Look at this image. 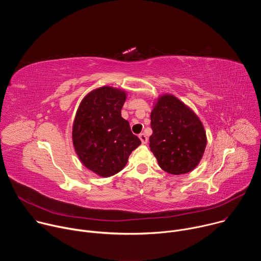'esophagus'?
I'll use <instances>...</instances> for the list:
<instances>
[{
	"instance_id": "1",
	"label": "esophagus",
	"mask_w": 261,
	"mask_h": 261,
	"mask_svg": "<svg viewBox=\"0 0 261 261\" xmlns=\"http://www.w3.org/2000/svg\"><path fill=\"white\" fill-rule=\"evenodd\" d=\"M139 138H140V140H141V142H142L143 144H145V143L147 142V136H146L144 133H140V134H139Z\"/></svg>"
}]
</instances>
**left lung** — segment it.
Here are the masks:
<instances>
[{
    "label": "left lung",
    "mask_w": 261,
    "mask_h": 261,
    "mask_svg": "<svg viewBox=\"0 0 261 261\" xmlns=\"http://www.w3.org/2000/svg\"><path fill=\"white\" fill-rule=\"evenodd\" d=\"M151 151L159 166L174 175L192 171L200 162L206 134L194 111L170 94L160 96L151 113Z\"/></svg>",
    "instance_id": "obj_1"
}]
</instances>
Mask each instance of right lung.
<instances>
[{
    "label": "right lung",
    "mask_w": 261,
    "mask_h": 261,
    "mask_svg": "<svg viewBox=\"0 0 261 261\" xmlns=\"http://www.w3.org/2000/svg\"><path fill=\"white\" fill-rule=\"evenodd\" d=\"M126 92L101 87L81 102L72 128V140L82 163L102 177L120 172L141 143L131 132L121 110Z\"/></svg>",
    "instance_id": "1"
}]
</instances>
